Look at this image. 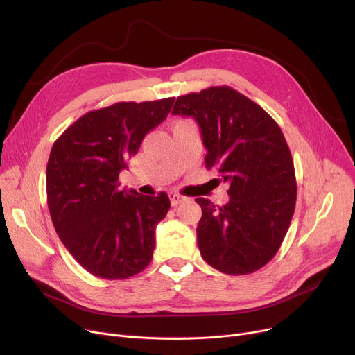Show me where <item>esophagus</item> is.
<instances>
[{
    "label": "esophagus",
    "instance_id": "obj_1",
    "mask_svg": "<svg viewBox=\"0 0 355 355\" xmlns=\"http://www.w3.org/2000/svg\"><path fill=\"white\" fill-rule=\"evenodd\" d=\"M169 199H171L172 206H178L179 203L186 200V198L183 195H179V193H169Z\"/></svg>",
    "mask_w": 355,
    "mask_h": 355
}]
</instances>
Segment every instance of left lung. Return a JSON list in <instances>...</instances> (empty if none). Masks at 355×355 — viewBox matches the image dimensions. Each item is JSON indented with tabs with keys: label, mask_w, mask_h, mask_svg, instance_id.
I'll return each mask as SVG.
<instances>
[{
	"label": "left lung",
	"mask_w": 355,
	"mask_h": 355,
	"mask_svg": "<svg viewBox=\"0 0 355 355\" xmlns=\"http://www.w3.org/2000/svg\"><path fill=\"white\" fill-rule=\"evenodd\" d=\"M172 114L198 121L206 169L231 184L223 206L196 199L202 258L227 275L255 272L278 252L295 211L294 162L282 130L255 101L227 86L178 97Z\"/></svg>",
	"instance_id": "1"
}]
</instances>
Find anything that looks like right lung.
I'll return each instance as SVG.
<instances>
[{
	"mask_svg": "<svg viewBox=\"0 0 355 355\" xmlns=\"http://www.w3.org/2000/svg\"><path fill=\"white\" fill-rule=\"evenodd\" d=\"M173 101H120L89 112L53 144L47 163L51 220L67 251L94 277L126 279L153 258L155 229L171 209L169 196L121 191L119 173Z\"/></svg>",
	"mask_w": 355,
	"mask_h": 355,
	"instance_id": "right-lung-1",
	"label": "right lung"
}]
</instances>
